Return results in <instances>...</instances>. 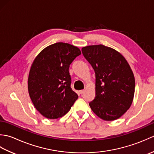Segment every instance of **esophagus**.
<instances>
[{
  "instance_id": "obj_1",
  "label": "esophagus",
  "mask_w": 154,
  "mask_h": 154,
  "mask_svg": "<svg viewBox=\"0 0 154 154\" xmlns=\"http://www.w3.org/2000/svg\"><path fill=\"white\" fill-rule=\"evenodd\" d=\"M85 90H81V91H79V93L80 94H83V93H84V92H85Z\"/></svg>"
}]
</instances>
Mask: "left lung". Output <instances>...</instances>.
<instances>
[{"instance_id": "obj_1", "label": "left lung", "mask_w": 154, "mask_h": 154, "mask_svg": "<svg viewBox=\"0 0 154 154\" xmlns=\"http://www.w3.org/2000/svg\"><path fill=\"white\" fill-rule=\"evenodd\" d=\"M82 53L95 72V97L89 103L93 112L104 120H114L130 109L135 79L123 55L104 45L82 48Z\"/></svg>"}]
</instances>
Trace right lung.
Returning a JSON list of instances; mask_svg holds the SVG:
<instances>
[{"mask_svg": "<svg viewBox=\"0 0 154 154\" xmlns=\"http://www.w3.org/2000/svg\"><path fill=\"white\" fill-rule=\"evenodd\" d=\"M79 48L57 42L45 48L32 62L28 89L34 107L42 116L55 119L67 114L78 99L71 88L70 64Z\"/></svg>", "mask_w": 154, "mask_h": 154, "instance_id": "obj_1", "label": "right lung"}]
</instances>
